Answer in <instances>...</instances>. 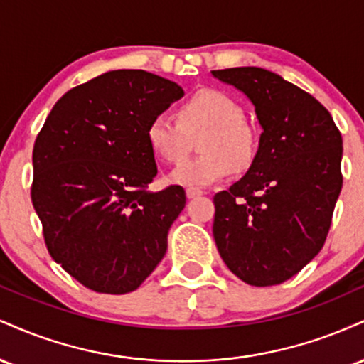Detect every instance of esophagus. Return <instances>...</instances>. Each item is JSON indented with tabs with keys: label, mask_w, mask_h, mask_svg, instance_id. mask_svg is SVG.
<instances>
[{
	"label": "esophagus",
	"mask_w": 364,
	"mask_h": 364,
	"mask_svg": "<svg viewBox=\"0 0 364 364\" xmlns=\"http://www.w3.org/2000/svg\"><path fill=\"white\" fill-rule=\"evenodd\" d=\"M203 195V191L200 190V188H186V196L188 198H196V196Z\"/></svg>",
	"instance_id": "1"
}]
</instances>
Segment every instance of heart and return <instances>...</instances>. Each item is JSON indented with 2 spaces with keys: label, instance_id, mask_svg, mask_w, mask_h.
<instances>
[{
  "label": "heart",
  "instance_id": "heart-1",
  "mask_svg": "<svg viewBox=\"0 0 364 364\" xmlns=\"http://www.w3.org/2000/svg\"><path fill=\"white\" fill-rule=\"evenodd\" d=\"M202 154L171 173V181L186 186H208L248 168L257 154V135L245 121L243 107L231 95L202 89L179 104L178 121L159 112L149 121L147 144L161 161L179 164L188 156L191 136L198 135Z\"/></svg>",
  "mask_w": 364,
  "mask_h": 364
}]
</instances>
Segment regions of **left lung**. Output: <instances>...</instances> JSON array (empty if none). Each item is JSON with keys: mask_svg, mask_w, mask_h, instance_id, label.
Returning <instances> with one entry per match:
<instances>
[{"mask_svg": "<svg viewBox=\"0 0 364 364\" xmlns=\"http://www.w3.org/2000/svg\"><path fill=\"white\" fill-rule=\"evenodd\" d=\"M250 99L262 127L240 181L214 196V240L250 286H275L318 255L342 188V136L313 95L257 66L214 70Z\"/></svg>", "mask_w": 364, "mask_h": 364, "instance_id": "obj_1", "label": "left lung"}]
</instances>
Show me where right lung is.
I'll use <instances>...</instances> for the list:
<instances>
[{"label": "right lung", "mask_w": 364, "mask_h": 364, "mask_svg": "<svg viewBox=\"0 0 364 364\" xmlns=\"http://www.w3.org/2000/svg\"><path fill=\"white\" fill-rule=\"evenodd\" d=\"M185 95L144 70H112L54 104L32 152V203L49 255L95 292L127 294L152 274L186 195L157 174L149 121Z\"/></svg>", "instance_id": "right-lung-1"}]
</instances>
